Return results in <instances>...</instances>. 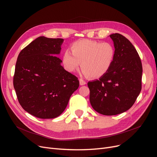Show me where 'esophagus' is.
<instances>
[{
	"instance_id": "34e87169",
	"label": "esophagus",
	"mask_w": 157,
	"mask_h": 157,
	"mask_svg": "<svg viewBox=\"0 0 157 157\" xmlns=\"http://www.w3.org/2000/svg\"><path fill=\"white\" fill-rule=\"evenodd\" d=\"M79 81H80V85H82H82H85V84H86V82H85L84 80L83 79H82V78H80Z\"/></svg>"
}]
</instances>
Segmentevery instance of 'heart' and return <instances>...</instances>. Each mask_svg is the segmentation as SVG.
<instances>
[{"mask_svg": "<svg viewBox=\"0 0 157 157\" xmlns=\"http://www.w3.org/2000/svg\"><path fill=\"white\" fill-rule=\"evenodd\" d=\"M70 50H66L63 56L65 68L74 72L80 63L83 74L94 78L108 72L115 57V47L109 42L80 40L70 46Z\"/></svg>", "mask_w": 157, "mask_h": 157, "instance_id": "heart-1", "label": "heart"}]
</instances>
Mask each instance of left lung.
Instances as JSON below:
<instances>
[{
  "label": "left lung",
  "instance_id": "1",
  "mask_svg": "<svg viewBox=\"0 0 157 157\" xmlns=\"http://www.w3.org/2000/svg\"><path fill=\"white\" fill-rule=\"evenodd\" d=\"M115 48L111 69L99 80L88 82L90 101L103 115H116L128 110L141 90L142 64L130 41L119 33L110 35Z\"/></svg>",
  "mask_w": 157,
  "mask_h": 157
}]
</instances>
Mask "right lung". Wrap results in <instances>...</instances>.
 <instances>
[{
	"mask_svg": "<svg viewBox=\"0 0 157 157\" xmlns=\"http://www.w3.org/2000/svg\"><path fill=\"white\" fill-rule=\"evenodd\" d=\"M63 39L38 37L19 54L13 84L22 108L37 118L59 116L79 80L61 65Z\"/></svg>",
	"mask_w": 157,
	"mask_h": 157,
	"instance_id": "add662e5",
	"label": "right lung"
}]
</instances>
